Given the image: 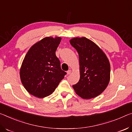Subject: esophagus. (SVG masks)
<instances>
[{"instance_id":"34e87169","label":"esophagus","mask_w":132,"mask_h":132,"mask_svg":"<svg viewBox=\"0 0 132 132\" xmlns=\"http://www.w3.org/2000/svg\"><path fill=\"white\" fill-rule=\"evenodd\" d=\"M71 72H72V71H71V70H69L68 71H67V73L68 75H70L71 74Z\"/></svg>"}]
</instances>
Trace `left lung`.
<instances>
[{
  "instance_id": "1",
  "label": "left lung",
  "mask_w": 132,
  "mask_h": 132,
  "mask_svg": "<svg viewBox=\"0 0 132 132\" xmlns=\"http://www.w3.org/2000/svg\"><path fill=\"white\" fill-rule=\"evenodd\" d=\"M70 42L78 53L80 69V78L72 87L81 98H95L108 85L111 72L109 60L95 43L86 37H75Z\"/></svg>"
}]
</instances>
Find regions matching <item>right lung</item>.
Instances as JSON below:
<instances>
[{
	"instance_id": "right-lung-1",
	"label": "right lung",
	"mask_w": 132,
	"mask_h": 132,
	"mask_svg": "<svg viewBox=\"0 0 132 132\" xmlns=\"http://www.w3.org/2000/svg\"><path fill=\"white\" fill-rule=\"evenodd\" d=\"M61 38L47 37L34 44L21 64V83L28 92L42 98L51 94L67 74L62 71L55 51Z\"/></svg>"
}]
</instances>
